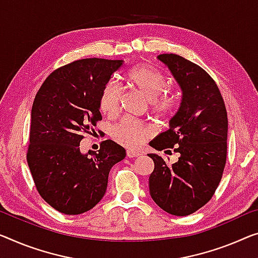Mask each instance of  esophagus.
<instances>
[{
    "label": "esophagus",
    "mask_w": 258,
    "mask_h": 258,
    "mask_svg": "<svg viewBox=\"0 0 258 258\" xmlns=\"http://www.w3.org/2000/svg\"><path fill=\"white\" fill-rule=\"evenodd\" d=\"M126 154H127L128 157H137V156L140 155L139 152L133 151V149H127V152H126Z\"/></svg>",
    "instance_id": "1"
}]
</instances>
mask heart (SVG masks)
Segmentation results:
<instances>
[{"label": "heart", "instance_id": "b5f03b06", "mask_svg": "<svg viewBox=\"0 0 258 258\" xmlns=\"http://www.w3.org/2000/svg\"><path fill=\"white\" fill-rule=\"evenodd\" d=\"M128 84L136 87L144 94L151 104L152 112L161 119H169L174 116L178 102L170 92L163 91L167 81L162 73L147 64H138L126 72ZM121 101V90L117 83L107 82L102 90V112L106 116H113L119 109ZM111 136L118 144L125 147L137 148L141 146L149 136V130L144 122L137 119L125 117L111 131Z\"/></svg>", "mask_w": 258, "mask_h": 258}]
</instances>
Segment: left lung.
<instances>
[{
    "label": "left lung",
    "instance_id": "8db88e82",
    "mask_svg": "<svg viewBox=\"0 0 258 258\" xmlns=\"http://www.w3.org/2000/svg\"><path fill=\"white\" fill-rule=\"evenodd\" d=\"M157 59L177 81L182 101L170 128L149 145L179 157L170 164L148 154L154 161L149 192L163 211L184 217L209 203L220 183L227 159V111L217 83L201 66L172 53Z\"/></svg>",
    "mask_w": 258,
    "mask_h": 258
}]
</instances>
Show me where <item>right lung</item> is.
Instances as JSON below:
<instances>
[{"label":"right lung","instance_id":"obj_1","mask_svg":"<svg viewBox=\"0 0 258 258\" xmlns=\"http://www.w3.org/2000/svg\"><path fill=\"white\" fill-rule=\"evenodd\" d=\"M122 60L81 59L52 72L34 97L26 160L41 198L59 212L91 210L105 195L110 169L126 155L112 140L98 153L80 152V142L102 120L99 101Z\"/></svg>","mask_w":258,"mask_h":258}]
</instances>
